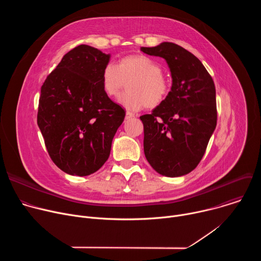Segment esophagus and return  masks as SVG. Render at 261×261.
I'll return each mask as SVG.
<instances>
[{
    "instance_id": "1",
    "label": "esophagus",
    "mask_w": 261,
    "mask_h": 261,
    "mask_svg": "<svg viewBox=\"0 0 261 261\" xmlns=\"http://www.w3.org/2000/svg\"><path fill=\"white\" fill-rule=\"evenodd\" d=\"M135 116L132 114V113H130V111H126V116H125V119L126 120H130V119H133Z\"/></svg>"
}]
</instances>
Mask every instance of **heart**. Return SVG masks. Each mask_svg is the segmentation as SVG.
I'll list each match as a JSON object with an SVG mask.
<instances>
[{"label":"heart","mask_w":261,"mask_h":261,"mask_svg":"<svg viewBox=\"0 0 261 261\" xmlns=\"http://www.w3.org/2000/svg\"><path fill=\"white\" fill-rule=\"evenodd\" d=\"M128 84V91L119 98L127 109L156 108L168 97L170 84L163 75L162 66L144 55H129L121 58L117 66L107 64L101 72V86L108 97H116Z\"/></svg>","instance_id":"1"}]
</instances>
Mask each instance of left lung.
Returning <instances> with one entry per match:
<instances>
[{
  "mask_svg": "<svg viewBox=\"0 0 261 261\" xmlns=\"http://www.w3.org/2000/svg\"><path fill=\"white\" fill-rule=\"evenodd\" d=\"M140 50L163 58L172 79L166 100L140 117L145 158L162 175H185L202 159L217 125L214 81L202 63L177 44L163 42Z\"/></svg>",
  "mask_w": 261,
  "mask_h": 261,
  "instance_id": "left-lung-1",
  "label": "left lung"
}]
</instances>
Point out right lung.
<instances>
[{
  "mask_svg": "<svg viewBox=\"0 0 261 261\" xmlns=\"http://www.w3.org/2000/svg\"><path fill=\"white\" fill-rule=\"evenodd\" d=\"M110 55L82 44L67 53L41 87L37 124L54 163L86 176L107 161L125 110L105 95L101 72Z\"/></svg>",
  "mask_w": 261,
  "mask_h": 261,
  "instance_id": "obj_1",
  "label": "right lung"
}]
</instances>
